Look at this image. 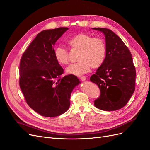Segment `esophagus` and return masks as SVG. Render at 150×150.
<instances>
[{"label":"esophagus","instance_id":"esophagus-1","mask_svg":"<svg viewBox=\"0 0 150 150\" xmlns=\"http://www.w3.org/2000/svg\"><path fill=\"white\" fill-rule=\"evenodd\" d=\"M80 79H81V81H85V80L86 79V78L85 77V76H81V77H80Z\"/></svg>","mask_w":150,"mask_h":150}]
</instances>
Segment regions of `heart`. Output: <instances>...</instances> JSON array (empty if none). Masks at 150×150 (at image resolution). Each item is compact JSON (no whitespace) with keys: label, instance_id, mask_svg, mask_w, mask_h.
<instances>
[{"label":"heart","instance_id":"1","mask_svg":"<svg viewBox=\"0 0 150 150\" xmlns=\"http://www.w3.org/2000/svg\"><path fill=\"white\" fill-rule=\"evenodd\" d=\"M67 43L71 49L79 50V62L69 65L66 69L67 74L79 76L88 72L91 67L97 69L103 64L107 51L103 39L81 33L69 39ZM54 57L60 65L69 64L68 52L63 47L57 46L54 48Z\"/></svg>","mask_w":150,"mask_h":150}]
</instances>
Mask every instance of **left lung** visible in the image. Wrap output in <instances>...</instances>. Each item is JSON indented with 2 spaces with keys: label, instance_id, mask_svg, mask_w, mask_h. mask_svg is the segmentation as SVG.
<instances>
[{
  "label": "left lung",
  "instance_id": "8db88e82",
  "mask_svg": "<svg viewBox=\"0 0 150 150\" xmlns=\"http://www.w3.org/2000/svg\"><path fill=\"white\" fill-rule=\"evenodd\" d=\"M104 33L106 57L90 81L98 85L99 97L94 101L97 108L115 111L125 106L135 90L136 71L130 50L120 37L105 28H92Z\"/></svg>",
  "mask_w": 150,
  "mask_h": 150
}]
</instances>
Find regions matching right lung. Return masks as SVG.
Returning a JSON list of instances; mask_svg holds the SVG:
<instances>
[{
  "label": "right lung",
  "mask_w": 150,
  "mask_h": 150,
  "mask_svg": "<svg viewBox=\"0 0 150 150\" xmlns=\"http://www.w3.org/2000/svg\"><path fill=\"white\" fill-rule=\"evenodd\" d=\"M67 27L39 32L20 63L19 84L27 104L40 115L54 117L70 107L71 94L80 83L74 75L62 78L64 69L54 57V45Z\"/></svg>",
  "instance_id": "right-lung-1"
}]
</instances>
